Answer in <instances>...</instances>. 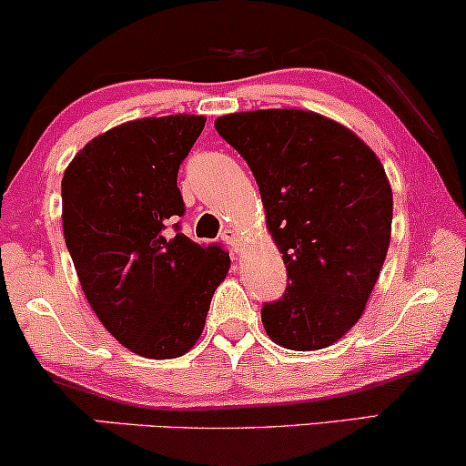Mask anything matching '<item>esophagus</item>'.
Masks as SVG:
<instances>
[{
	"mask_svg": "<svg viewBox=\"0 0 466 466\" xmlns=\"http://www.w3.org/2000/svg\"><path fill=\"white\" fill-rule=\"evenodd\" d=\"M222 239H224V242H227L228 246H231V248H233L235 252L242 248V239H239V235H238V231H235V228H224V231H222Z\"/></svg>",
	"mask_w": 466,
	"mask_h": 466,
	"instance_id": "obj_1",
	"label": "esophagus"
}]
</instances>
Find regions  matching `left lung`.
I'll return each mask as SVG.
<instances>
[{"instance_id":"8db88e82","label":"left lung","mask_w":466,"mask_h":466,"mask_svg":"<svg viewBox=\"0 0 466 466\" xmlns=\"http://www.w3.org/2000/svg\"><path fill=\"white\" fill-rule=\"evenodd\" d=\"M216 131L246 159L283 252L287 289L261 309L287 350L329 348L365 311L391 239L393 192L376 153L307 110L227 114Z\"/></svg>"}]
</instances>
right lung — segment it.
<instances>
[{
	"mask_svg": "<svg viewBox=\"0 0 466 466\" xmlns=\"http://www.w3.org/2000/svg\"><path fill=\"white\" fill-rule=\"evenodd\" d=\"M205 120L175 114L118 125L62 177V228L84 294L107 332L147 359H177L197 343L231 266L222 246L192 242L177 222L186 214L177 175Z\"/></svg>",
	"mask_w": 466,
	"mask_h": 466,
	"instance_id": "add662e5",
	"label": "right lung"
}]
</instances>
